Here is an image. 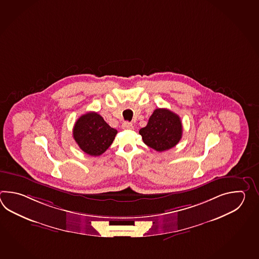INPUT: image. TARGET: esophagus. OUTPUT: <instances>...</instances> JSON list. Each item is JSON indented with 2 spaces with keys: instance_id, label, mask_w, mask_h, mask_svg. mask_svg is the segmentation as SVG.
Returning a JSON list of instances; mask_svg holds the SVG:
<instances>
[{
  "instance_id": "34e87169",
  "label": "esophagus",
  "mask_w": 259,
  "mask_h": 259,
  "mask_svg": "<svg viewBox=\"0 0 259 259\" xmlns=\"http://www.w3.org/2000/svg\"><path fill=\"white\" fill-rule=\"evenodd\" d=\"M132 123H131V122H124L123 124H122V127L123 128H132Z\"/></svg>"
}]
</instances>
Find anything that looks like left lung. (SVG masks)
<instances>
[{
	"instance_id": "1",
	"label": "left lung",
	"mask_w": 259,
	"mask_h": 259,
	"mask_svg": "<svg viewBox=\"0 0 259 259\" xmlns=\"http://www.w3.org/2000/svg\"><path fill=\"white\" fill-rule=\"evenodd\" d=\"M143 143L157 152L176 146L182 136L180 116L165 108H157L149 118L146 127L140 130Z\"/></svg>"
}]
</instances>
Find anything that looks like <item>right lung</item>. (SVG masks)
Returning <instances> with one entry per match:
<instances>
[{"mask_svg":"<svg viewBox=\"0 0 259 259\" xmlns=\"http://www.w3.org/2000/svg\"><path fill=\"white\" fill-rule=\"evenodd\" d=\"M116 133L117 131L95 112L82 115L73 128V137L79 148L93 156L104 154L115 140Z\"/></svg>","mask_w":259,"mask_h":259,"instance_id":"1","label":"right lung"}]
</instances>
